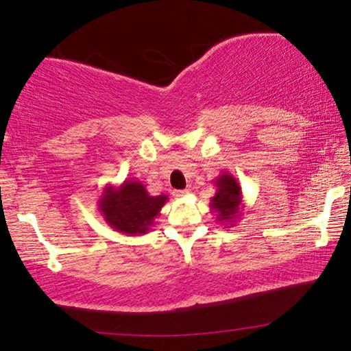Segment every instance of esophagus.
Instances as JSON below:
<instances>
[{"instance_id":"esophagus-1","label":"esophagus","mask_w":351,"mask_h":351,"mask_svg":"<svg viewBox=\"0 0 351 351\" xmlns=\"http://www.w3.org/2000/svg\"><path fill=\"white\" fill-rule=\"evenodd\" d=\"M189 193H190L189 189H186V190H175L173 197L175 198H182V197H186V195H189Z\"/></svg>"}]
</instances>
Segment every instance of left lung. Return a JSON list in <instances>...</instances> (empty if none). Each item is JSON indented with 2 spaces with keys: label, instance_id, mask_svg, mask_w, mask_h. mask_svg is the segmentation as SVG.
Listing matches in <instances>:
<instances>
[{
  "label": "left lung",
  "instance_id": "8db88e82",
  "mask_svg": "<svg viewBox=\"0 0 351 351\" xmlns=\"http://www.w3.org/2000/svg\"><path fill=\"white\" fill-rule=\"evenodd\" d=\"M213 184H215L217 192L215 197L210 199V210L215 213L217 221L223 223L226 228L235 226L243 215V209H245L239 180L229 171H224L213 181Z\"/></svg>",
  "mask_w": 351,
  "mask_h": 351
}]
</instances>
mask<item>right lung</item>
I'll use <instances>...</instances> for the list:
<instances>
[{"label": "right lung", "instance_id": "1", "mask_svg": "<svg viewBox=\"0 0 351 351\" xmlns=\"http://www.w3.org/2000/svg\"><path fill=\"white\" fill-rule=\"evenodd\" d=\"M167 201V195L153 197L144 184L132 178L121 186L106 184L97 207L111 229L127 237H138L152 230L154 219Z\"/></svg>", "mask_w": 351, "mask_h": 351}]
</instances>
